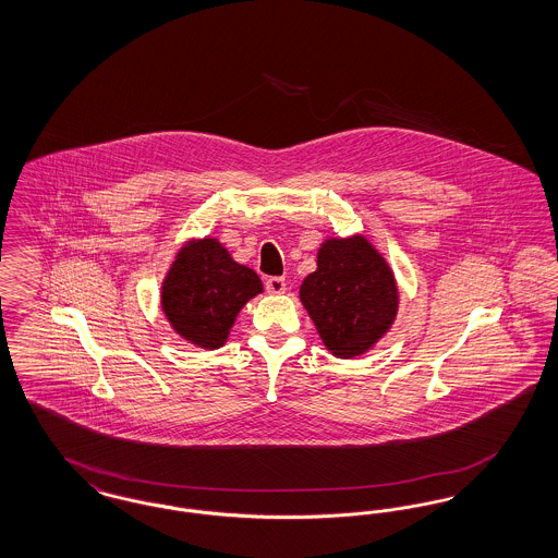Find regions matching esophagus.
Returning <instances> with one entry per match:
<instances>
[{"mask_svg":"<svg viewBox=\"0 0 558 558\" xmlns=\"http://www.w3.org/2000/svg\"><path fill=\"white\" fill-rule=\"evenodd\" d=\"M266 289L271 294H282V292L287 291V280L284 278H276V276L267 278Z\"/></svg>","mask_w":558,"mask_h":558,"instance_id":"34e87169","label":"esophagus"}]
</instances>
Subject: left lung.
Instances as JSON below:
<instances>
[{"label":"left lung","mask_w":558,"mask_h":558,"mask_svg":"<svg viewBox=\"0 0 558 558\" xmlns=\"http://www.w3.org/2000/svg\"><path fill=\"white\" fill-rule=\"evenodd\" d=\"M299 299L324 347L341 360L368 353L398 318L396 274L364 234L319 242Z\"/></svg>","instance_id":"obj_1"}]
</instances>
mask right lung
Returning a JSON list of instances; mask_svg holds the SVG:
<instances>
[{"label":"right lung","instance_id":"add662e5","mask_svg":"<svg viewBox=\"0 0 558 558\" xmlns=\"http://www.w3.org/2000/svg\"><path fill=\"white\" fill-rule=\"evenodd\" d=\"M262 292L259 276L219 240L190 239L162 278L160 310L184 341L211 351L226 345L240 310Z\"/></svg>","mask_w":558,"mask_h":558}]
</instances>
